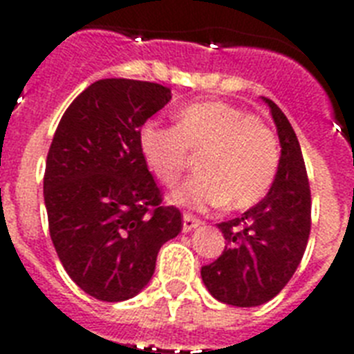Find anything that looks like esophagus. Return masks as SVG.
I'll list each match as a JSON object with an SVG mask.
<instances>
[{
  "instance_id": "1",
  "label": "esophagus",
  "mask_w": 354,
  "mask_h": 354,
  "mask_svg": "<svg viewBox=\"0 0 354 354\" xmlns=\"http://www.w3.org/2000/svg\"><path fill=\"white\" fill-rule=\"evenodd\" d=\"M202 226V221L193 215H183V233H189Z\"/></svg>"
}]
</instances>
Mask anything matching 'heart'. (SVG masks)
I'll return each mask as SVG.
<instances>
[{"mask_svg":"<svg viewBox=\"0 0 354 354\" xmlns=\"http://www.w3.org/2000/svg\"><path fill=\"white\" fill-rule=\"evenodd\" d=\"M139 149L147 165L167 185L187 171L198 154V174L171 193L185 207H209L226 202L248 209L266 196L279 167L274 130L226 102H194L182 108L176 127L147 121L139 130Z\"/></svg>","mask_w":354,"mask_h":354,"instance_id":"heart-1","label":"heart"}]
</instances>
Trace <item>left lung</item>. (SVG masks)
Wrapping results in <instances>:
<instances>
[{
	"mask_svg": "<svg viewBox=\"0 0 354 354\" xmlns=\"http://www.w3.org/2000/svg\"><path fill=\"white\" fill-rule=\"evenodd\" d=\"M279 136L281 158L268 194L239 218L216 224L227 246L202 266V281L215 299L259 307L279 294L299 266L310 233V189L301 147L279 106L263 97Z\"/></svg>",
	"mask_w": 354,
	"mask_h": 354,
	"instance_id": "obj_1",
	"label": "left lung"
}]
</instances>
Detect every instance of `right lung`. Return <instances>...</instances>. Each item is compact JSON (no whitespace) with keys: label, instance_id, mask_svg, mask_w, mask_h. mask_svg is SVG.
Listing matches in <instances>:
<instances>
[{"label":"right lung","instance_id":"1","mask_svg":"<svg viewBox=\"0 0 354 354\" xmlns=\"http://www.w3.org/2000/svg\"><path fill=\"white\" fill-rule=\"evenodd\" d=\"M156 82L102 79L58 122L46 161L44 200L60 263L101 301L138 296L160 248L182 232V213L161 205L139 130L171 101Z\"/></svg>","mask_w":354,"mask_h":354}]
</instances>
